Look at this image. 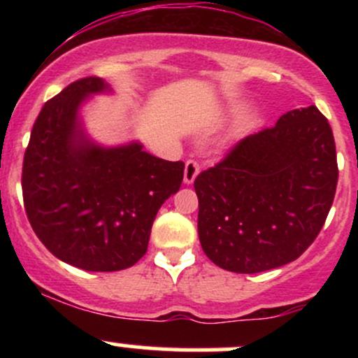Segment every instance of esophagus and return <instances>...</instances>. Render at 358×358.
<instances>
[{"label": "esophagus", "instance_id": "1", "mask_svg": "<svg viewBox=\"0 0 358 358\" xmlns=\"http://www.w3.org/2000/svg\"><path fill=\"white\" fill-rule=\"evenodd\" d=\"M200 173V165L199 162H195V159H188L187 163H185V175H183V180L185 183H193V180L196 178V175Z\"/></svg>", "mask_w": 358, "mask_h": 358}]
</instances>
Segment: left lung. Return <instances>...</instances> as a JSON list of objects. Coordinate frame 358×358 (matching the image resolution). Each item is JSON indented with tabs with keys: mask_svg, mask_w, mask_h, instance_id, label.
Returning a JSON list of instances; mask_svg holds the SVG:
<instances>
[{
	"mask_svg": "<svg viewBox=\"0 0 358 358\" xmlns=\"http://www.w3.org/2000/svg\"><path fill=\"white\" fill-rule=\"evenodd\" d=\"M336 182L328 119L316 106L289 110L195 178L203 252L241 274L294 261L322 231Z\"/></svg>",
	"mask_w": 358,
	"mask_h": 358,
	"instance_id": "left-lung-1",
	"label": "left lung"
}]
</instances>
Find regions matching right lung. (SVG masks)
<instances>
[{"label": "right lung", "instance_id": "add662e5", "mask_svg": "<svg viewBox=\"0 0 358 358\" xmlns=\"http://www.w3.org/2000/svg\"><path fill=\"white\" fill-rule=\"evenodd\" d=\"M108 90L84 77L45 102L23 158V203L31 229L55 257L85 271L131 268L146 254L151 225L183 182V162L138 143L101 148L84 136L80 102Z\"/></svg>", "mask_w": 358, "mask_h": 358}]
</instances>
